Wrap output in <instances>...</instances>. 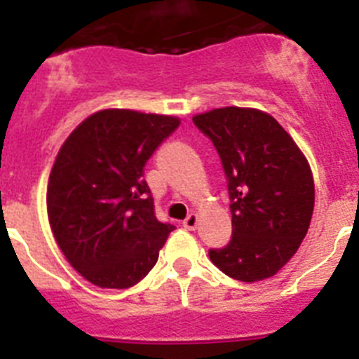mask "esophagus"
Instances as JSON below:
<instances>
[{"label":"esophagus","instance_id":"esophagus-1","mask_svg":"<svg viewBox=\"0 0 359 359\" xmlns=\"http://www.w3.org/2000/svg\"><path fill=\"white\" fill-rule=\"evenodd\" d=\"M198 223H199V215L192 212V214L187 215V219L183 221V226H185L187 230H196V228H198Z\"/></svg>","mask_w":359,"mask_h":359}]
</instances>
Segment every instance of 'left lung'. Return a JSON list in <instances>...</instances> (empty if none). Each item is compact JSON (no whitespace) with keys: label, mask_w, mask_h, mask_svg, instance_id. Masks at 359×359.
<instances>
[{"label":"left lung","mask_w":359,"mask_h":359,"mask_svg":"<svg viewBox=\"0 0 359 359\" xmlns=\"http://www.w3.org/2000/svg\"><path fill=\"white\" fill-rule=\"evenodd\" d=\"M217 149L228 182L231 239L210 261L241 282L273 277L297 253L315 208V182L304 152L264 111L219 107L196 115Z\"/></svg>","instance_id":"obj_1"}]
</instances>
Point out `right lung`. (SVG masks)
I'll list each match as a JSON object with an SVG mask.
<instances>
[{"mask_svg": "<svg viewBox=\"0 0 359 359\" xmlns=\"http://www.w3.org/2000/svg\"><path fill=\"white\" fill-rule=\"evenodd\" d=\"M180 118L102 109L66 138L52 167L46 208L69 264L98 287L126 290L156 264L172 224L154 215L142 176Z\"/></svg>", "mask_w": 359, "mask_h": 359, "instance_id": "obj_1", "label": "right lung"}]
</instances>
